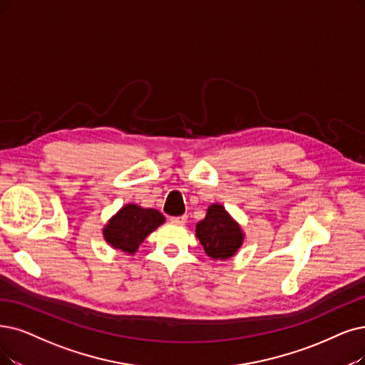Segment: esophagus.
Here are the masks:
<instances>
[{"instance_id":"esophagus-1","label":"esophagus","mask_w":365,"mask_h":365,"mask_svg":"<svg viewBox=\"0 0 365 365\" xmlns=\"http://www.w3.org/2000/svg\"><path fill=\"white\" fill-rule=\"evenodd\" d=\"M172 223H178V225H184L187 222V215H181V217H170Z\"/></svg>"}]
</instances>
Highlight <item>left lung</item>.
Here are the masks:
<instances>
[{
	"mask_svg": "<svg viewBox=\"0 0 365 365\" xmlns=\"http://www.w3.org/2000/svg\"><path fill=\"white\" fill-rule=\"evenodd\" d=\"M196 237L205 253L214 260L232 257L244 241L240 225L218 203L210 205L205 218L196 225Z\"/></svg>",
	"mask_w": 365,
	"mask_h": 365,
	"instance_id": "1",
	"label": "left lung"
}]
</instances>
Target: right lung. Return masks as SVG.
I'll list each match as a JSON object with an SVG mask.
<instances>
[{"label": "right lung", "instance_id": "1", "mask_svg": "<svg viewBox=\"0 0 365 365\" xmlns=\"http://www.w3.org/2000/svg\"><path fill=\"white\" fill-rule=\"evenodd\" d=\"M165 223V215L153 208L127 203L103 229V237L113 249L133 255L151 232Z\"/></svg>", "mask_w": 365, "mask_h": 365}]
</instances>
